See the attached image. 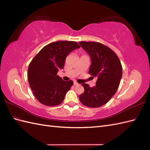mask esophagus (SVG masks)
I'll list each match as a JSON object with an SVG mask.
<instances>
[{"mask_svg": "<svg viewBox=\"0 0 150 150\" xmlns=\"http://www.w3.org/2000/svg\"><path fill=\"white\" fill-rule=\"evenodd\" d=\"M74 86H78V85H79V84L77 82H74Z\"/></svg>", "mask_w": 150, "mask_h": 150, "instance_id": "1", "label": "esophagus"}]
</instances>
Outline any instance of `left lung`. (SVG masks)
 <instances>
[{
  "instance_id": "obj_1",
  "label": "left lung",
  "mask_w": 150,
  "mask_h": 150,
  "mask_svg": "<svg viewBox=\"0 0 150 150\" xmlns=\"http://www.w3.org/2000/svg\"><path fill=\"white\" fill-rule=\"evenodd\" d=\"M91 59L89 74L96 78V86L83 84L84 91L79 95L84 105L98 108L107 103L114 96L122 78V66L118 57L112 50L96 42H79Z\"/></svg>"
}]
</instances>
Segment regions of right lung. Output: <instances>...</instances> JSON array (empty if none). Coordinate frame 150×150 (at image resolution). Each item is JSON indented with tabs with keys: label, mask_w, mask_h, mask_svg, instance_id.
<instances>
[{
	"label": "right lung",
	"mask_w": 150,
	"mask_h": 150,
	"mask_svg": "<svg viewBox=\"0 0 150 150\" xmlns=\"http://www.w3.org/2000/svg\"><path fill=\"white\" fill-rule=\"evenodd\" d=\"M74 41H57L47 44L38 52L28 67V78L34 96L44 105L60 104L73 81H65L57 75L64 66L71 52L79 48Z\"/></svg>",
	"instance_id": "1"
}]
</instances>
